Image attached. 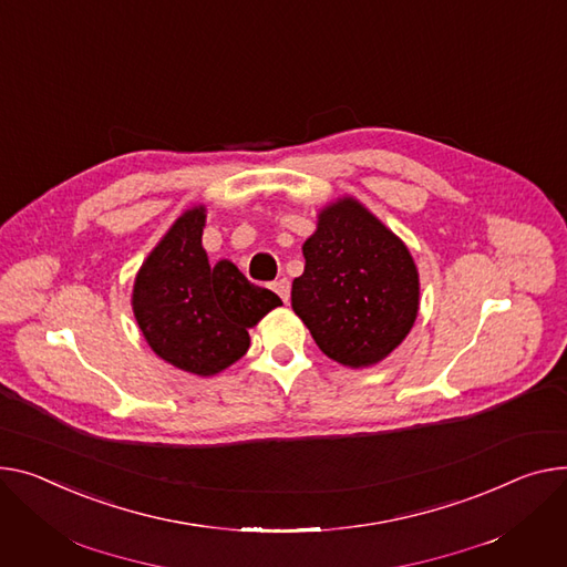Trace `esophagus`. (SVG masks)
<instances>
[{
    "label": "esophagus",
    "mask_w": 567,
    "mask_h": 567,
    "mask_svg": "<svg viewBox=\"0 0 567 567\" xmlns=\"http://www.w3.org/2000/svg\"><path fill=\"white\" fill-rule=\"evenodd\" d=\"M274 291L285 300V303H287V300H289V293H291V285H289V280L287 278H280V280H276L274 282Z\"/></svg>",
    "instance_id": "1"
}]
</instances>
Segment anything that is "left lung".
<instances>
[{"instance_id":"obj_1","label":"left lung","mask_w":567,"mask_h":567,"mask_svg":"<svg viewBox=\"0 0 567 567\" xmlns=\"http://www.w3.org/2000/svg\"><path fill=\"white\" fill-rule=\"evenodd\" d=\"M303 257L291 308L317 347L351 369L385 360L420 310V274L405 244L362 203L339 198L319 212Z\"/></svg>"}]
</instances>
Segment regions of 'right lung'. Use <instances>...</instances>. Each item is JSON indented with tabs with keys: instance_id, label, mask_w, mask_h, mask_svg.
Instances as JSON below:
<instances>
[{
	"instance_id": "right-lung-1",
	"label": "right lung",
	"mask_w": 567,
	"mask_h": 567,
	"mask_svg": "<svg viewBox=\"0 0 567 567\" xmlns=\"http://www.w3.org/2000/svg\"><path fill=\"white\" fill-rule=\"evenodd\" d=\"M205 218L203 205L186 209L145 257L132 291V310L150 349L196 375H214L246 355L248 328L282 306L230 259L209 264Z\"/></svg>"
}]
</instances>
